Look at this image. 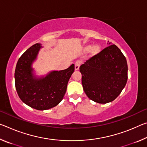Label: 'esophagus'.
Masks as SVG:
<instances>
[{
  "instance_id": "34e87169",
  "label": "esophagus",
  "mask_w": 147,
  "mask_h": 147,
  "mask_svg": "<svg viewBox=\"0 0 147 147\" xmlns=\"http://www.w3.org/2000/svg\"><path fill=\"white\" fill-rule=\"evenodd\" d=\"M81 63H82V62L80 61H76L75 62V63H74V69H75V71L78 70Z\"/></svg>"
}]
</instances>
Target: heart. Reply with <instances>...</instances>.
<instances>
[{
  "instance_id": "1",
  "label": "heart",
  "mask_w": 147,
  "mask_h": 147,
  "mask_svg": "<svg viewBox=\"0 0 147 147\" xmlns=\"http://www.w3.org/2000/svg\"><path fill=\"white\" fill-rule=\"evenodd\" d=\"M91 49H92V47L91 45H88L86 47V51H90ZM92 50H93V51L95 52V51H96V50H97V48H96V47H94L92 49Z\"/></svg>"
}]
</instances>
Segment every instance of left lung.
<instances>
[{
    "label": "left lung",
    "mask_w": 147,
    "mask_h": 147,
    "mask_svg": "<svg viewBox=\"0 0 147 147\" xmlns=\"http://www.w3.org/2000/svg\"><path fill=\"white\" fill-rule=\"evenodd\" d=\"M107 44L109 46L80 67L84 92L89 98L99 104L115 100L128 80L126 58L115 45Z\"/></svg>",
    "instance_id": "obj_1"
}]
</instances>
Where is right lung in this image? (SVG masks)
<instances>
[{
  "label": "right lung",
  "mask_w": 147,
  "mask_h": 147,
  "mask_svg": "<svg viewBox=\"0 0 147 147\" xmlns=\"http://www.w3.org/2000/svg\"><path fill=\"white\" fill-rule=\"evenodd\" d=\"M41 48V43L35 44L20 57L15 71V84L17 94L24 104L38 110H46L58 105L63 98L74 65L65 70L36 75L32 65Z\"/></svg>",
  "instance_id": "add662e5"
}]
</instances>
